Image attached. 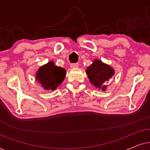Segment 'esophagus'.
Returning a JSON list of instances; mask_svg holds the SVG:
<instances>
[{"label": "esophagus", "instance_id": "34e87169", "mask_svg": "<svg viewBox=\"0 0 150 150\" xmlns=\"http://www.w3.org/2000/svg\"><path fill=\"white\" fill-rule=\"evenodd\" d=\"M79 63H71L70 65V67H72V68H76V67H79Z\"/></svg>", "mask_w": 150, "mask_h": 150}]
</instances>
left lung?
<instances>
[{"label": "left lung", "instance_id": "1", "mask_svg": "<svg viewBox=\"0 0 150 150\" xmlns=\"http://www.w3.org/2000/svg\"><path fill=\"white\" fill-rule=\"evenodd\" d=\"M86 73L92 85L104 91L107 87L106 82L114 74V69L101 61L94 60V62L87 69Z\"/></svg>", "mask_w": 150, "mask_h": 150}]
</instances>
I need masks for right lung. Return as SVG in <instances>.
Listing matches in <instances>:
<instances>
[{"label": "right lung", "mask_w": 150, "mask_h": 150, "mask_svg": "<svg viewBox=\"0 0 150 150\" xmlns=\"http://www.w3.org/2000/svg\"><path fill=\"white\" fill-rule=\"evenodd\" d=\"M66 71L62 67L55 66L50 61L41 67L36 73V79L46 90H54L65 79Z\"/></svg>", "instance_id": "right-lung-1"}]
</instances>
